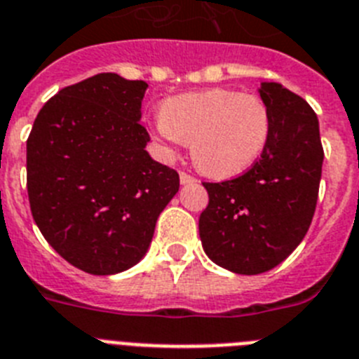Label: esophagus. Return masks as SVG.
<instances>
[{
	"mask_svg": "<svg viewBox=\"0 0 359 359\" xmlns=\"http://www.w3.org/2000/svg\"><path fill=\"white\" fill-rule=\"evenodd\" d=\"M179 177H180V182H182V184L197 182V179H195V177H193V175H189V173H186V171H180Z\"/></svg>",
	"mask_w": 359,
	"mask_h": 359,
	"instance_id": "1",
	"label": "esophagus"
}]
</instances>
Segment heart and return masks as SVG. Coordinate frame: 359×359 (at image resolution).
Here are the masks:
<instances>
[{
    "instance_id": "b5f03b06",
    "label": "heart",
    "mask_w": 359,
    "mask_h": 359,
    "mask_svg": "<svg viewBox=\"0 0 359 359\" xmlns=\"http://www.w3.org/2000/svg\"><path fill=\"white\" fill-rule=\"evenodd\" d=\"M154 130L170 149L191 144L193 162L202 173L229 179L249 170L264 154L271 115L255 93L211 88L168 99Z\"/></svg>"
}]
</instances>
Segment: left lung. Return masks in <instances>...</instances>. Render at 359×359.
I'll return each mask as SVG.
<instances>
[{
	"instance_id": "left-lung-1",
	"label": "left lung",
	"mask_w": 359,
	"mask_h": 359,
	"mask_svg": "<svg viewBox=\"0 0 359 359\" xmlns=\"http://www.w3.org/2000/svg\"><path fill=\"white\" fill-rule=\"evenodd\" d=\"M271 133L245 173L202 182L210 202L198 218L202 248L224 269L260 274L285 260L314 217L323 146L316 114L278 83H262Z\"/></svg>"
}]
</instances>
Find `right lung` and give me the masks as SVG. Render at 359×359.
<instances>
[{
	"label": "right lung",
	"mask_w": 359,
	"mask_h": 359,
	"mask_svg": "<svg viewBox=\"0 0 359 359\" xmlns=\"http://www.w3.org/2000/svg\"><path fill=\"white\" fill-rule=\"evenodd\" d=\"M148 83L97 74L45 102L27 139V191L39 231L90 274L135 266L179 191V173L146 151Z\"/></svg>",
	"instance_id": "add662e5"
}]
</instances>
